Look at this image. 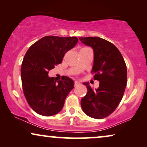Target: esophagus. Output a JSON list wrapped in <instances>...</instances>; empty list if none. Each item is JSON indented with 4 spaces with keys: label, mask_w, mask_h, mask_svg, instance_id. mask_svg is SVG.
I'll use <instances>...</instances> for the list:
<instances>
[{
    "label": "esophagus",
    "mask_w": 147,
    "mask_h": 147,
    "mask_svg": "<svg viewBox=\"0 0 147 147\" xmlns=\"http://www.w3.org/2000/svg\"><path fill=\"white\" fill-rule=\"evenodd\" d=\"M80 85L79 82H78V81H75V82H74V85H75V86H78V85Z\"/></svg>",
    "instance_id": "34e87169"
}]
</instances>
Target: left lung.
I'll use <instances>...</instances> for the list:
<instances>
[{"mask_svg":"<svg viewBox=\"0 0 147 147\" xmlns=\"http://www.w3.org/2000/svg\"><path fill=\"white\" fill-rule=\"evenodd\" d=\"M82 43L94 51L91 72L99 81L93 89L84 83L87 93L81 99L84 113L91 118L102 119L114 111L124 95L127 83V69L122 54L113 44L99 37L79 38Z\"/></svg>","mask_w":147,"mask_h":147,"instance_id":"left-lung-1","label":"left lung"}]
</instances>
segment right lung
Wrapping results in <instances>:
<instances>
[{
    "instance_id": "obj_1",
    "label": "right lung",
    "mask_w": 147,
    "mask_h": 147,
    "mask_svg": "<svg viewBox=\"0 0 147 147\" xmlns=\"http://www.w3.org/2000/svg\"><path fill=\"white\" fill-rule=\"evenodd\" d=\"M77 42L76 37L45 36L27 51L21 68L23 93L29 106L38 114L51 116L58 113L74 88L69 77L64 76L56 81L48 75Z\"/></svg>"
}]
</instances>
